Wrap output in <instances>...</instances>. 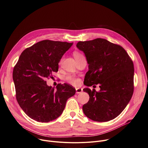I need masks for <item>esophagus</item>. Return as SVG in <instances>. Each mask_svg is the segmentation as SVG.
Listing matches in <instances>:
<instances>
[{
	"instance_id": "obj_1",
	"label": "esophagus",
	"mask_w": 148,
	"mask_h": 148,
	"mask_svg": "<svg viewBox=\"0 0 148 148\" xmlns=\"http://www.w3.org/2000/svg\"><path fill=\"white\" fill-rule=\"evenodd\" d=\"M76 93L77 94H79V93H80V92H82L83 91V90L81 88H76Z\"/></svg>"
}]
</instances>
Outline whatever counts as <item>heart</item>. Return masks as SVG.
<instances>
[{
    "mask_svg": "<svg viewBox=\"0 0 148 148\" xmlns=\"http://www.w3.org/2000/svg\"><path fill=\"white\" fill-rule=\"evenodd\" d=\"M73 56H74V57H75V60H76V61H77V60H79V59H80V58L84 57V56H83V54H82L81 53H79V52H75L74 54H73ZM66 79L70 83H71L72 84L75 85V86L77 85V84L79 83V82H80V81H79V80L78 79H76V78H75V77H73V76H71V75H68V76H67L66 77Z\"/></svg>",
    "mask_w": 148,
    "mask_h": 148,
    "instance_id": "1",
    "label": "heart"
}]
</instances>
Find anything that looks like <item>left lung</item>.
<instances>
[{"instance_id": "1", "label": "left lung", "mask_w": 148, "mask_h": 148, "mask_svg": "<svg viewBox=\"0 0 148 148\" xmlns=\"http://www.w3.org/2000/svg\"><path fill=\"white\" fill-rule=\"evenodd\" d=\"M88 64L84 84H99L100 90L83 89L88 94L83 106L84 114L93 121L104 122L118 116L129 103L134 91V64L125 50L108 40L97 38L79 42Z\"/></svg>"}]
</instances>
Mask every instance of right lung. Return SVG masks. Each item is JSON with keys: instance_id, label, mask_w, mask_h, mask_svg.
<instances>
[{"instance_id": "right-lung-1", "label": "right lung", "mask_w": 148, "mask_h": 148, "mask_svg": "<svg viewBox=\"0 0 148 148\" xmlns=\"http://www.w3.org/2000/svg\"><path fill=\"white\" fill-rule=\"evenodd\" d=\"M73 43L45 40L26 49L14 68L13 78L16 98L31 119L47 123L63 112L68 99L76 90L66 83L49 86L46 79L58 72V64Z\"/></svg>"}]
</instances>
